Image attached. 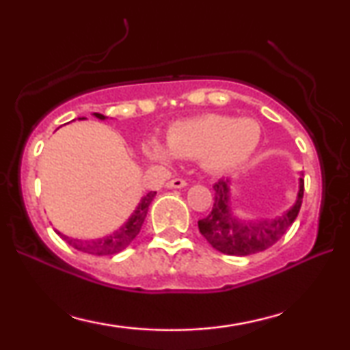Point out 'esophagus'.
Masks as SVG:
<instances>
[{"label":"esophagus","mask_w":350,"mask_h":350,"mask_svg":"<svg viewBox=\"0 0 350 350\" xmlns=\"http://www.w3.org/2000/svg\"><path fill=\"white\" fill-rule=\"evenodd\" d=\"M186 186V180L183 178H174L167 183V188H185Z\"/></svg>","instance_id":"34e87169"}]
</instances>
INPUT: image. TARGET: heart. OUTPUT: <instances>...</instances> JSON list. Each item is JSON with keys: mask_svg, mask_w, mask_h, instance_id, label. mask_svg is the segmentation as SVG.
I'll return each mask as SVG.
<instances>
[{"mask_svg": "<svg viewBox=\"0 0 350 350\" xmlns=\"http://www.w3.org/2000/svg\"><path fill=\"white\" fill-rule=\"evenodd\" d=\"M261 138V127L252 118H232L208 113L172 124L167 131V148L150 138L145 152L159 164H170L175 156L200 159L210 172H228L242 165Z\"/></svg>", "mask_w": 350, "mask_h": 350, "instance_id": "obj_1", "label": "heart"}]
</instances>
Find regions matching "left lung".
I'll list each match as a JSON object with an SVG mask.
<instances>
[{
	"label": "left lung",
	"mask_w": 350,
	"mask_h": 350,
	"mask_svg": "<svg viewBox=\"0 0 350 350\" xmlns=\"http://www.w3.org/2000/svg\"><path fill=\"white\" fill-rule=\"evenodd\" d=\"M215 202L207 217L199 219V231L218 252L226 255L247 256L262 252L279 242L298 217L304 196V178H299L298 199L293 207L274 219L242 221L229 207V180L213 185Z\"/></svg>",
	"instance_id": "8db88e82"
}]
</instances>
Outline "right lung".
Instances as JSON below:
<instances>
[{"mask_svg": "<svg viewBox=\"0 0 350 350\" xmlns=\"http://www.w3.org/2000/svg\"><path fill=\"white\" fill-rule=\"evenodd\" d=\"M95 118L98 119H105L107 116L100 113H94ZM156 191H150L145 198L142 199V202L138 204V207L135 208V212L131 215V218L127 219L126 224L114 231L109 236L103 237V239H95V241H81V239H71L68 236H64V234L57 231V234L64 239L66 243H70L71 247H75L76 250L84 252V253H90V255H114V253H119L124 250L129 243H131L133 239L138 236L140 229L143 226V221H145L148 208H150L151 200L154 199Z\"/></svg>", "mask_w": 350, "mask_h": 350, "instance_id": "1", "label": "right lung"}]
</instances>
